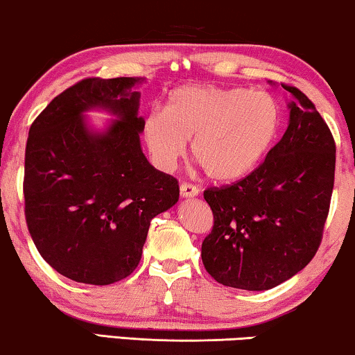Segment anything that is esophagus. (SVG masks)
<instances>
[{
  "instance_id": "esophagus-1",
  "label": "esophagus",
  "mask_w": 355,
  "mask_h": 355,
  "mask_svg": "<svg viewBox=\"0 0 355 355\" xmlns=\"http://www.w3.org/2000/svg\"><path fill=\"white\" fill-rule=\"evenodd\" d=\"M198 196V187L191 182L181 184V197H196Z\"/></svg>"
}]
</instances>
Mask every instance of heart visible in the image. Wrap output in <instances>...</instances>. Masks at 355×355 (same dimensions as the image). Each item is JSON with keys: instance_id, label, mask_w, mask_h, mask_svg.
<instances>
[{"instance_id": "obj_1", "label": "heart", "mask_w": 355, "mask_h": 355, "mask_svg": "<svg viewBox=\"0 0 355 355\" xmlns=\"http://www.w3.org/2000/svg\"><path fill=\"white\" fill-rule=\"evenodd\" d=\"M279 110L273 96L242 87L187 84L150 110L142 139L155 166L171 171L192 139L193 158L216 181L245 176L273 142Z\"/></svg>"}]
</instances>
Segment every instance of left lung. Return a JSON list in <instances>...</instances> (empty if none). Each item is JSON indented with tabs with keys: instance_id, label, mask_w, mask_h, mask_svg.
Wrapping results in <instances>:
<instances>
[{
	"instance_id": "obj_1",
	"label": "left lung",
	"mask_w": 355,
	"mask_h": 355,
	"mask_svg": "<svg viewBox=\"0 0 355 355\" xmlns=\"http://www.w3.org/2000/svg\"><path fill=\"white\" fill-rule=\"evenodd\" d=\"M289 125L249 176L203 192L213 211L202 242L208 275L247 291L275 288L317 254L334 186L336 144L328 124L297 87Z\"/></svg>"
}]
</instances>
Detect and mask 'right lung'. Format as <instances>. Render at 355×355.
Returning a JSON list of instances; mask_svg holds the SVG:
<instances>
[{
    "instance_id": "right-lung-1",
    "label": "right lung",
    "mask_w": 355,
    "mask_h": 355,
    "mask_svg": "<svg viewBox=\"0 0 355 355\" xmlns=\"http://www.w3.org/2000/svg\"><path fill=\"white\" fill-rule=\"evenodd\" d=\"M140 77H85L61 92L31 125L24 166L26 221L51 268L77 283L106 286L137 268L150 221L179 198V182L140 148ZM120 118L92 135L81 113Z\"/></svg>"
}]
</instances>
